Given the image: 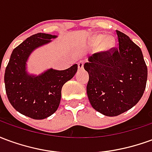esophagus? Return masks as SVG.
<instances>
[{"label":"esophagus","instance_id":"esophagus-1","mask_svg":"<svg viewBox=\"0 0 152 152\" xmlns=\"http://www.w3.org/2000/svg\"><path fill=\"white\" fill-rule=\"evenodd\" d=\"M83 67H84V62L83 61H80L79 63H78V69L81 70L83 69Z\"/></svg>","mask_w":152,"mask_h":152}]
</instances>
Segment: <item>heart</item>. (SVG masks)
Returning a JSON list of instances; mask_svg holds the SVG:
<instances>
[{
	"mask_svg": "<svg viewBox=\"0 0 152 152\" xmlns=\"http://www.w3.org/2000/svg\"><path fill=\"white\" fill-rule=\"evenodd\" d=\"M91 44L93 46H99V51L102 53H106L111 51L112 48H114L115 41L114 37H106L105 35L99 34L93 37Z\"/></svg>",
	"mask_w": 152,
	"mask_h": 152,
	"instance_id": "b5f03b06",
	"label": "heart"
}]
</instances>
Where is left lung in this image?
Masks as SVG:
<instances>
[{
  "mask_svg": "<svg viewBox=\"0 0 152 152\" xmlns=\"http://www.w3.org/2000/svg\"><path fill=\"white\" fill-rule=\"evenodd\" d=\"M119 49L89 57L84 68L89 73L87 95L93 108L116 116L137 104L143 94L147 67L142 50L130 38L116 30Z\"/></svg>",
  "mask_w": 152,
  "mask_h": 152,
  "instance_id": "1",
  "label": "left lung"
}]
</instances>
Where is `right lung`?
Instances as JSON below:
<instances>
[{"instance_id":"obj_1","label":"right lung","mask_w":152,"mask_h":152,"mask_svg":"<svg viewBox=\"0 0 152 152\" xmlns=\"http://www.w3.org/2000/svg\"><path fill=\"white\" fill-rule=\"evenodd\" d=\"M56 37L37 33L27 38L13 50L5 68L4 80L9 101L17 112L31 119L43 120L56 112L63 85L77 72V64H74L63 71L50 68L38 76L28 72L27 62L31 53Z\"/></svg>"}]
</instances>
